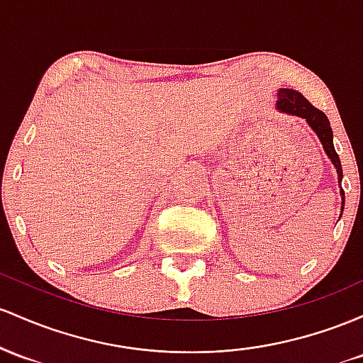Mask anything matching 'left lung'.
Wrapping results in <instances>:
<instances>
[{
    "instance_id": "left-lung-1",
    "label": "left lung",
    "mask_w": 363,
    "mask_h": 363,
    "mask_svg": "<svg viewBox=\"0 0 363 363\" xmlns=\"http://www.w3.org/2000/svg\"><path fill=\"white\" fill-rule=\"evenodd\" d=\"M276 108L279 111L286 113V115H293L303 118L308 123L315 135L319 137L320 144H323L324 152L328 154V157L331 160L333 164H335L336 173H337V182L343 180V168H341V161L337 152L335 150V144H333V130L331 125H329L328 116L324 115L320 109H317L315 106H312L307 99L300 94L298 91H293V89H279L278 92V103H276ZM341 194V213L345 209V192L343 189L340 190Z\"/></svg>"
}]
</instances>
